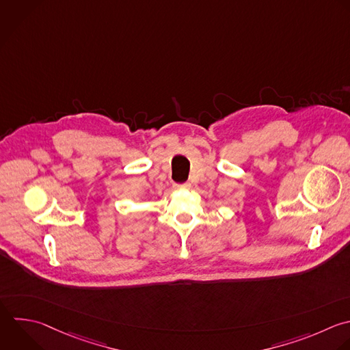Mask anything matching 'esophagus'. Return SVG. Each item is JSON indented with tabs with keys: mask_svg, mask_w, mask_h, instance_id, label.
<instances>
[{
	"mask_svg": "<svg viewBox=\"0 0 350 350\" xmlns=\"http://www.w3.org/2000/svg\"><path fill=\"white\" fill-rule=\"evenodd\" d=\"M174 187L175 189H189L190 187V183H176V185H174Z\"/></svg>",
	"mask_w": 350,
	"mask_h": 350,
	"instance_id": "esophagus-1",
	"label": "esophagus"
}]
</instances>
